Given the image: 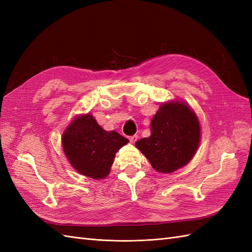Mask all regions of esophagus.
<instances>
[{
    "label": "esophagus",
    "mask_w": 252,
    "mask_h": 252,
    "mask_svg": "<svg viewBox=\"0 0 252 252\" xmlns=\"http://www.w3.org/2000/svg\"><path fill=\"white\" fill-rule=\"evenodd\" d=\"M138 138L139 136L136 135V134H134V135H131V136H129V141H130V143H135L136 142V140H138Z\"/></svg>",
    "instance_id": "obj_1"
}]
</instances>
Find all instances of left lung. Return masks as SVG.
<instances>
[{"mask_svg":"<svg viewBox=\"0 0 252 252\" xmlns=\"http://www.w3.org/2000/svg\"><path fill=\"white\" fill-rule=\"evenodd\" d=\"M201 142V125L194 110L181 100L162 103L151 120V135L135 143L152 168L171 173L186 166Z\"/></svg>","mask_w":252,"mask_h":252,"instance_id":"8db88e82","label":"left lung"}]
</instances>
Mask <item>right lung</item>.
Returning <instances> with one entry per match:
<instances>
[{"mask_svg":"<svg viewBox=\"0 0 252 252\" xmlns=\"http://www.w3.org/2000/svg\"><path fill=\"white\" fill-rule=\"evenodd\" d=\"M129 141L117 131H106L93 114L75 117L62 134L68 162L82 175L94 180L108 177L117 152Z\"/></svg>","mask_w":252,"mask_h":252,"instance_id":"right-lung-1","label":"right lung"}]
</instances>
